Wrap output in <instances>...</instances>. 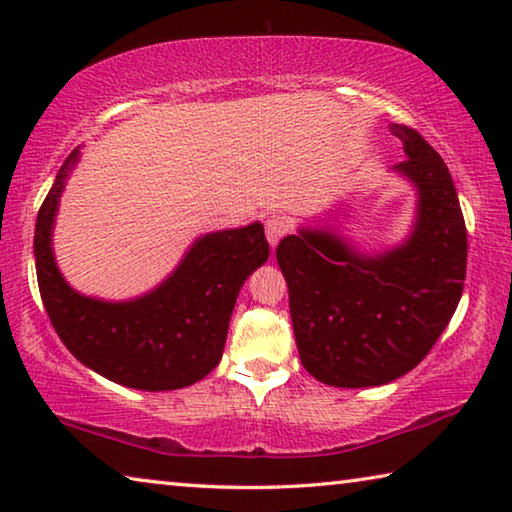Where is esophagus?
Instances as JSON below:
<instances>
[{
  "instance_id": "esophagus-1",
  "label": "esophagus",
  "mask_w": 512,
  "mask_h": 512,
  "mask_svg": "<svg viewBox=\"0 0 512 512\" xmlns=\"http://www.w3.org/2000/svg\"><path fill=\"white\" fill-rule=\"evenodd\" d=\"M289 232V219L282 214H273L266 219V239L271 248L280 244V239Z\"/></svg>"
}]
</instances>
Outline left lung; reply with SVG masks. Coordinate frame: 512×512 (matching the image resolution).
Instances as JSON below:
<instances>
[{
    "mask_svg": "<svg viewBox=\"0 0 512 512\" xmlns=\"http://www.w3.org/2000/svg\"><path fill=\"white\" fill-rule=\"evenodd\" d=\"M391 133L406 153L393 171L418 192L404 244L368 255L329 228H300L275 250L300 361L327 386H381L406 375L463 293L467 230L452 173L418 131L391 124Z\"/></svg>",
    "mask_w": 512,
    "mask_h": 512,
    "instance_id": "1",
    "label": "left lung"
}]
</instances>
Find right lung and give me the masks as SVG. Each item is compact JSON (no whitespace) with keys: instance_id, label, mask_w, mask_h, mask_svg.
Here are the masks:
<instances>
[{"instance_id":"add662e5","label":"right lung","mask_w":512,"mask_h":512,"mask_svg":"<svg viewBox=\"0 0 512 512\" xmlns=\"http://www.w3.org/2000/svg\"><path fill=\"white\" fill-rule=\"evenodd\" d=\"M79 149L60 167L36 221L38 287L51 325L83 366L140 391H176L219 366L232 309L246 277L268 259L262 223L198 237L167 280L140 298L81 296L58 271L54 232L65 180Z\"/></svg>"}]
</instances>
